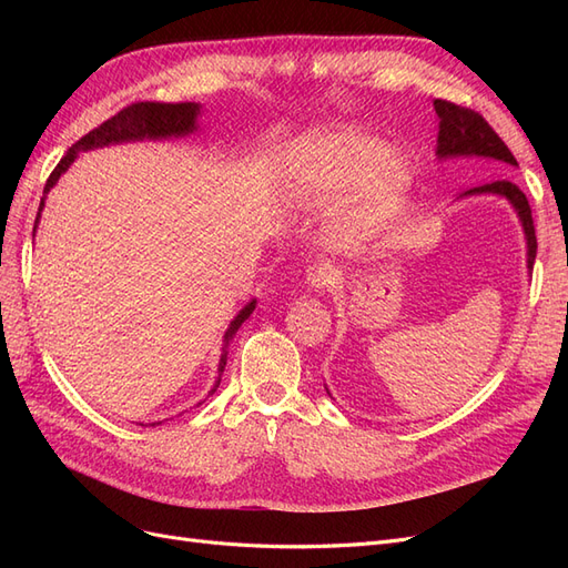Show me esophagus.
Here are the masks:
<instances>
[{
  "instance_id": "esophagus-1",
  "label": "esophagus",
  "mask_w": 568,
  "mask_h": 568,
  "mask_svg": "<svg viewBox=\"0 0 568 568\" xmlns=\"http://www.w3.org/2000/svg\"><path fill=\"white\" fill-rule=\"evenodd\" d=\"M307 284L315 291L329 288L336 284V270L329 263H315L313 267H307Z\"/></svg>"
}]
</instances>
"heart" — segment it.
Masks as SVG:
<instances>
[{
	"mask_svg": "<svg viewBox=\"0 0 568 568\" xmlns=\"http://www.w3.org/2000/svg\"><path fill=\"white\" fill-rule=\"evenodd\" d=\"M294 194L305 201L334 199L355 184V196L338 222L343 244H359L403 203L412 173L400 153L374 136L343 128L303 140L286 161Z\"/></svg>",
	"mask_w": 568,
	"mask_h": 568,
	"instance_id": "heart-1",
	"label": "heart"
}]
</instances>
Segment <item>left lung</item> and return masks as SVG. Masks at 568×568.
<instances>
[{"label":"left lung","instance_id":"8db88e82","mask_svg":"<svg viewBox=\"0 0 568 568\" xmlns=\"http://www.w3.org/2000/svg\"><path fill=\"white\" fill-rule=\"evenodd\" d=\"M434 106L440 118V130H438L440 159H450V156L493 159L497 161V165H500V170H511L514 165H519L509 146L500 140V134L488 125V120L478 111L457 106L453 101H445V99H436ZM464 194H500L511 201V205L517 209L524 222V232L528 242V267L532 270V263H536V251H538V239H536V227H532L530 205L521 189L514 182H509L507 178H500L495 182L471 186Z\"/></svg>","mask_w":568,"mask_h":568}]
</instances>
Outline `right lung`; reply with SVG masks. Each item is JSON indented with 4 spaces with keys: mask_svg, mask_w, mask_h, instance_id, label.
I'll list each match as a JSON object with an SVG mask.
<instances>
[{
    "mask_svg": "<svg viewBox=\"0 0 568 568\" xmlns=\"http://www.w3.org/2000/svg\"><path fill=\"white\" fill-rule=\"evenodd\" d=\"M196 113H199V106L192 104V101H178V104H168V101H136V104L125 106L123 111H118L115 115L104 120V123H101L99 128H94L84 136H80V140L65 151V156L59 161V165L51 170V175L44 184V194L57 184L61 173H65V170H68V165H71L78 159L80 151L106 146V144H115V142H128V140H144V136H149V140H156V136L189 134L194 130ZM42 205H44V199L40 203V211H42ZM38 220H40V213H38ZM253 307H255V301H251L230 324V329L225 334V348H222L220 367H217V372H220L217 382H215V386L211 388L209 395H213L217 390L222 372H225V365H227L230 341L234 338V334H236L239 326H242V322L248 320V315L253 313Z\"/></svg>",
    "mask_w": 568,
    "mask_h": 568,
    "instance_id": "add662e5",
    "label": "right lung"
}]
</instances>
